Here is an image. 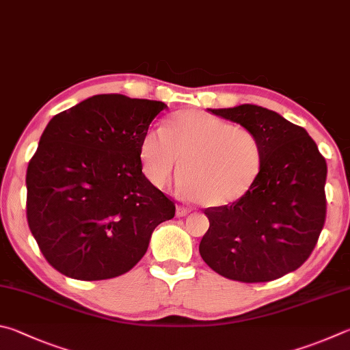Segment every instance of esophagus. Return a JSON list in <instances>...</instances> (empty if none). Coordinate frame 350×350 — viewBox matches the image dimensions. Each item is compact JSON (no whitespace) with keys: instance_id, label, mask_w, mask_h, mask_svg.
<instances>
[{"instance_id":"1","label":"esophagus","mask_w":350,"mask_h":350,"mask_svg":"<svg viewBox=\"0 0 350 350\" xmlns=\"http://www.w3.org/2000/svg\"><path fill=\"white\" fill-rule=\"evenodd\" d=\"M191 211L187 209V207H183V206H176V217L183 218V217H187Z\"/></svg>"}]
</instances>
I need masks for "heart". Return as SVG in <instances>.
<instances>
[{"instance_id": "b5f03b06", "label": "heart", "mask_w": 350, "mask_h": 350, "mask_svg": "<svg viewBox=\"0 0 350 350\" xmlns=\"http://www.w3.org/2000/svg\"><path fill=\"white\" fill-rule=\"evenodd\" d=\"M141 163L157 187L167 185L180 164V191L207 207H224L249 192L258 178L262 146L246 127L203 110L176 112L165 124L147 131Z\"/></svg>"}]
</instances>
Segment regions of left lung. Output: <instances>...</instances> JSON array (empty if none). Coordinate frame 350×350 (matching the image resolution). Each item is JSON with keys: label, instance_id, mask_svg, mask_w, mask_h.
Instances as JSON below:
<instances>
[{"label": "left lung", "instance_id": "1", "mask_svg": "<svg viewBox=\"0 0 350 350\" xmlns=\"http://www.w3.org/2000/svg\"><path fill=\"white\" fill-rule=\"evenodd\" d=\"M252 131L262 146L258 178L235 203L207 209L200 243L206 265L226 278L265 283L309 258L326 219V159L309 133L255 104L209 109Z\"/></svg>", "mask_w": 350, "mask_h": 350}]
</instances>
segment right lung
Listing matches in <instances>:
<instances>
[{
	"label": "right lung",
	"instance_id": "add662e5",
	"mask_svg": "<svg viewBox=\"0 0 350 350\" xmlns=\"http://www.w3.org/2000/svg\"><path fill=\"white\" fill-rule=\"evenodd\" d=\"M167 104L94 95L49 121L30 159L27 223L49 265L96 281L137 265L175 204L146 178L141 141Z\"/></svg>",
	"mask_w": 350,
	"mask_h": 350
}]
</instances>
